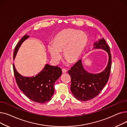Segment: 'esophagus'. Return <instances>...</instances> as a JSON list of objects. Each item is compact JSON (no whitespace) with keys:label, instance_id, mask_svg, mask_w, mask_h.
<instances>
[{"label":"esophagus","instance_id":"34e87169","mask_svg":"<svg viewBox=\"0 0 127 127\" xmlns=\"http://www.w3.org/2000/svg\"><path fill=\"white\" fill-rule=\"evenodd\" d=\"M67 71V70H66V69H65V68L62 69V72H63V73H66Z\"/></svg>","mask_w":127,"mask_h":127}]
</instances>
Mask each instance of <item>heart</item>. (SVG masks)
<instances>
[{"label":"heart","instance_id":"b5f03b06","mask_svg":"<svg viewBox=\"0 0 127 127\" xmlns=\"http://www.w3.org/2000/svg\"><path fill=\"white\" fill-rule=\"evenodd\" d=\"M88 38L85 33L74 29H66L56 35L53 42L48 44L47 48L51 58L58 62L64 57L70 63L76 62L88 43Z\"/></svg>","mask_w":127,"mask_h":127}]
</instances>
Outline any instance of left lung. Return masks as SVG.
I'll return each mask as SVG.
<instances>
[{
  "mask_svg": "<svg viewBox=\"0 0 127 127\" xmlns=\"http://www.w3.org/2000/svg\"><path fill=\"white\" fill-rule=\"evenodd\" d=\"M94 48L102 49L108 53L109 61L105 69L98 74L85 70L80 59L68 71L71 77L70 91L75 97L81 101H88L96 97L107 83L111 68L112 58L110 47L102 38L94 44Z\"/></svg>",
  "mask_w": 127,
  "mask_h": 127,
  "instance_id": "left-lung-1",
  "label": "left lung"
}]
</instances>
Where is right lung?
I'll return each mask as SVG.
<instances>
[{
  "label": "right lung",
  "mask_w": 127,
  "mask_h": 127,
  "mask_svg": "<svg viewBox=\"0 0 127 127\" xmlns=\"http://www.w3.org/2000/svg\"><path fill=\"white\" fill-rule=\"evenodd\" d=\"M29 37L25 35L16 45L13 54L15 59L22 44ZM13 71L16 83L19 89L32 101L44 103L50 101L54 94V84L62 75V69L57 66L46 64L43 70L35 77H26L22 76L16 70L14 64Z\"/></svg>",
  "instance_id": "right-lung-1"
}]
</instances>
